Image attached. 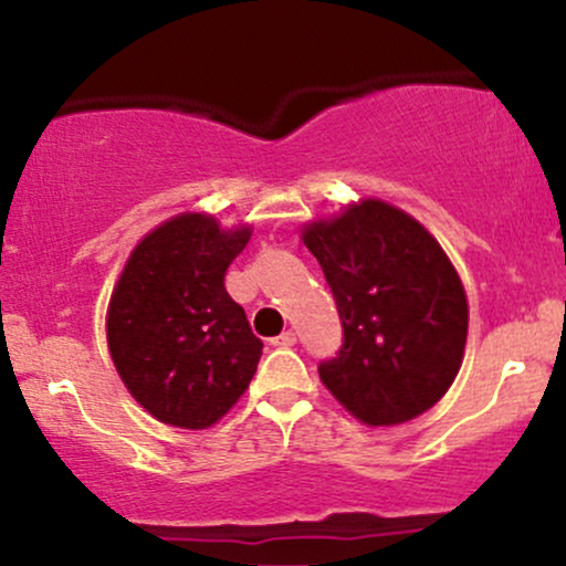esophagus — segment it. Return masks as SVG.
I'll return each mask as SVG.
<instances>
[{
  "mask_svg": "<svg viewBox=\"0 0 566 566\" xmlns=\"http://www.w3.org/2000/svg\"><path fill=\"white\" fill-rule=\"evenodd\" d=\"M295 333H292V329H287V333H282L279 337H271V346H282V348H290V346H295Z\"/></svg>",
  "mask_w": 566,
  "mask_h": 566,
  "instance_id": "1",
  "label": "esophagus"
}]
</instances>
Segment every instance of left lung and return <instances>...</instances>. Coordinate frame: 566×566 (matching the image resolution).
Here are the masks:
<instances>
[{"mask_svg":"<svg viewBox=\"0 0 566 566\" xmlns=\"http://www.w3.org/2000/svg\"><path fill=\"white\" fill-rule=\"evenodd\" d=\"M316 258L343 324V346L319 365L329 394L367 426L431 409L452 386L469 335V303L450 258L407 212L350 205L311 223Z\"/></svg>","mask_w":566,"mask_h":566,"instance_id":"1","label":"left lung"}]
</instances>
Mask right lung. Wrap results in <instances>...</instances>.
I'll return each mask as SVG.
<instances>
[{
    "label": "right lung",
    "mask_w": 566,
    "mask_h": 566,
    "mask_svg": "<svg viewBox=\"0 0 566 566\" xmlns=\"http://www.w3.org/2000/svg\"><path fill=\"white\" fill-rule=\"evenodd\" d=\"M250 229L220 231L188 212L135 247L108 303V348L143 409L167 426L207 428L250 386L263 343L226 292Z\"/></svg>",
    "instance_id": "1"
}]
</instances>
